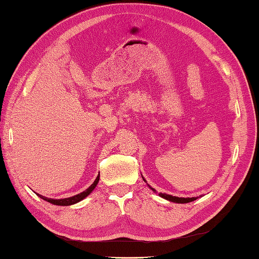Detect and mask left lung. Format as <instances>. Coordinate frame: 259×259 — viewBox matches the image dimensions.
Masks as SVG:
<instances>
[{"label":"left lung","instance_id":"left-lung-1","mask_svg":"<svg viewBox=\"0 0 259 259\" xmlns=\"http://www.w3.org/2000/svg\"><path fill=\"white\" fill-rule=\"evenodd\" d=\"M142 177H143V176H142ZM143 180L146 181V180L144 179V177H143ZM149 188H150L153 191H156L155 189H153L151 187H149ZM159 195H160L161 198L170 201V202H175V203H188V202H192V201L198 199V197H197V198H179V197H172V195L167 194V193H159Z\"/></svg>","mask_w":259,"mask_h":259}]
</instances>
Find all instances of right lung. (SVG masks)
I'll use <instances>...</instances> for the list:
<instances>
[{
    "instance_id": "1",
    "label": "right lung",
    "mask_w": 259,
    "mask_h": 259,
    "mask_svg": "<svg viewBox=\"0 0 259 259\" xmlns=\"http://www.w3.org/2000/svg\"><path fill=\"white\" fill-rule=\"evenodd\" d=\"M99 180H100V174H99V176L97 177V179L94 180L93 184L89 188H88L87 190H84L83 192H81L79 194H75V195H73V197H70V198H66V199H49V198L44 197V195H41V194H37V195H39V198H41L42 200H45V201H47V202L53 203L55 205H64V206L71 205V204H74V203H78V202H80L81 200H83L84 198H87L88 195H89L94 190V188L97 187Z\"/></svg>"
}]
</instances>
